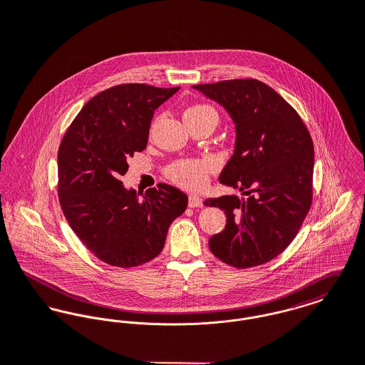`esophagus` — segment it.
<instances>
[{"instance_id": "34e87169", "label": "esophagus", "mask_w": 365, "mask_h": 365, "mask_svg": "<svg viewBox=\"0 0 365 365\" xmlns=\"http://www.w3.org/2000/svg\"><path fill=\"white\" fill-rule=\"evenodd\" d=\"M189 207L196 208V207H202V199L197 195H190L189 196Z\"/></svg>"}]
</instances>
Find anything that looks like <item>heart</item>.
I'll return each instance as SVG.
<instances>
[{
  "instance_id": "1",
  "label": "heart",
  "mask_w": 365,
  "mask_h": 365,
  "mask_svg": "<svg viewBox=\"0 0 365 365\" xmlns=\"http://www.w3.org/2000/svg\"><path fill=\"white\" fill-rule=\"evenodd\" d=\"M214 116L217 119V112L214 108L208 105H195L189 108L183 118L192 119L199 116ZM215 161L214 160H183L172 163L168 168V176L176 182L178 185L187 187V189H200L207 182V175L211 169H214Z\"/></svg>"
}]
</instances>
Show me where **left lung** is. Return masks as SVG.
Listing matches in <instances>:
<instances>
[{
    "label": "left lung",
    "instance_id": "left-lung-1",
    "mask_svg": "<svg viewBox=\"0 0 365 365\" xmlns=\"http://www.w3.org/2000/svg\"><path fill=\"white\" fill-rule=\"evenodd\" d=\"M193 88L222 106L235 124L234 154L218 180L246 196L204 202L227 217L224 231L210 238V250L238 269L263 264L295 238L311 207V135L298 113L264 82L231 80Z\"/></svg>",
    "mask_w": 365,
    "mask_h": 365
}]
</instances>
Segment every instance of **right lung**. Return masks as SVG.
I'll return each mask as SVG.
<instances>
[{"instance_id":"add662e5","label":"right lung","mask_w":365,"mask_h":365,"mask_svg":"<svg viewBox=\"0 0 365 365\" xmlns=\"http://www.w3.org/2000/svg\"><path fill=\"white\" fill-rule=\"evenodd\" d=\"M179 91L145 83L112 86L88 101L58 148V197L82 243L102 262L135 267L157 257L187 196L160 183L141 196L124 187L127 160L148 143L155 109Z\"/></svg>"}]
</instances>
